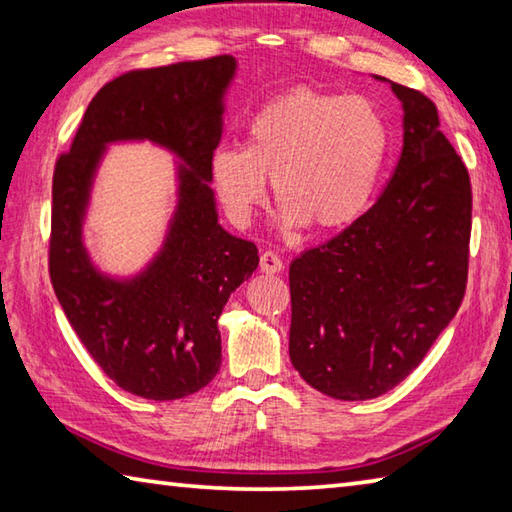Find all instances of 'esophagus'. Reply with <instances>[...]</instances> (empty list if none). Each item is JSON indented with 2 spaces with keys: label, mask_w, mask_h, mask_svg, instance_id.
I'll return each mask as SVG.
<instances>
[{
  "label": "esophagus",
  "mask_w": 512,
  "mask_h": 512,
  "mask_svg": "<svg viewBox=\"0 0 512 512\" xmlns=\"http://www.w3.org/2000/svg\"><path fill=\"white\" fill-rule=\"evenodd\" d=\"M259 266H262L264 273L275 275V273H282L284 262L275 253H271V250H266V253H262V257H259Z\"/></svg>",
  "instance_id": "34e87169"
}]
</instances>
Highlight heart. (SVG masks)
I'll list each match as a JSON object with an SVG mask.
<instances>
[{"mask_svg":"<svg viewBox=\"0 0 512 512\" xmlns=\"http://www.w3.org/2000/svg\"><path fill=\"white\" fill-rule=\"evenodd\" d=\"M389 127L374 102L293 89L246 123L244 147L224 145L210 179L228 219L246 228L266 203V176L284 226L345 230L365 215L383 179Z\"/></svg>","mask_w":512,"mask_h":512,"instance_id":"obj_1","label":"heart"}]
</instances>
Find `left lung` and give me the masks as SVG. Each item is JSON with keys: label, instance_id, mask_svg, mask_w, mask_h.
Wrapping results in <instances>:
<instances>
[{"label": "left lung", "instance_id": "8db88e82", "mask_svg": "<svg viewBox=\"0 0 512 512\" xmlns=\"http://www.w3.org/2000/svg\"><path fill=\"white\" fill-rule=\"evenodd\" d=\"M403 154L378 201L288 268L293 367L318 392L367 401L421 365L468 280L470 176L430 98L387 78Z\"/></svg>", "mask_w": 512, "mask_h": 512}]
</instances>
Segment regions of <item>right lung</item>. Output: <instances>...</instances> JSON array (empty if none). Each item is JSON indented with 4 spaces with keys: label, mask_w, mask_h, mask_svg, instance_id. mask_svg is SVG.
Segmentation results:
<instances>
[{
    "label": "right lung",
    "mask_w": 512,
    "mask_h": 512,
    "mask_svg": "<svg viewBox=\"0 0 512 512\" xmlns=\"http://www.w3.org/2000/svg\"><path fill=\"white\" fill-rule=\"evenodd\" d=\"M232 55L129 71L89 102L53 174V291L102 371L129 394L176 401L217 376L219 315L259 264L253 241L219 224L210 179ZM152 142L175 156L177 201L162 248L141 272L105 274L84 246L95 176L109 144Z\"/></svg>",
    "instance_id": "1"
}]
</instances>
